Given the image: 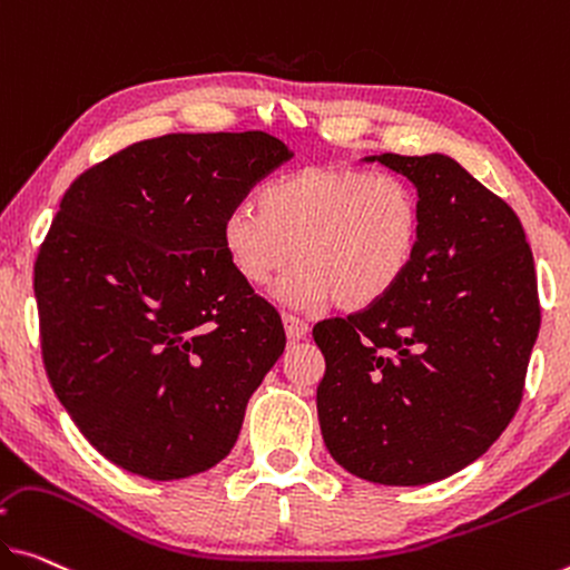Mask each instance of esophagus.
<instances>
[{
    "label": "esophagus",
    "mask_w": 570,
    "mask_h": 570,
    "mask_svg": "<svg viewBox=\"0 0 570 570\" xmlns=\"http://www.w3.org/2000/svg\"><path fill=\"white\" fill-rule=\"evenodd\" d=\"M283 323H285V334L291 341H301L308 336V331H311L308 323H305L303 318H297V315H293V313H283Z\"/></svg>",
    "instance_id": "1"
}]
</instances>
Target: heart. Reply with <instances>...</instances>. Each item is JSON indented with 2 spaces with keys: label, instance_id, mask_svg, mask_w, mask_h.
Segmentation results:
<instances>
[{
  "label": "heart",
  "instance_id": "b5f03b06",
  "mask_svg": "<svg viewBox=\"0 0 570 570\" xmlns=\"http://www.w3.org/2000/svg\"><path fill=\"white\" fill-rule=\"evenodd\" d=\"M257 204L222 218V252L249 287L267 285L295 255L279 285L295 308L331 301L344 311L372 308L415 262L423 208L395 173L308 165L267 180Z\"/></svg>",
  "mask_w": 570,
  "mask_h": 570
}]
</instances>
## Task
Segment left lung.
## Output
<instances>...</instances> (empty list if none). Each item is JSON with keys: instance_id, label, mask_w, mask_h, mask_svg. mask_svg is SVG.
<instances>
[{"instance_id": "obj_1", "label": "left lung", "mask_w": 570, "mask_h": 570, "mask_svg": "<svg viewBox=\"0 0 570 570\" xmlns=\"http://www.w3.org/2000/svg\"><path fill=\"white\" fill-rule=\"evenodd\" d=\"M417 188L413 267L382 303L313 326L326 449L354 476L456 474L518 413L540 331L538 275L510 204L445 155L366 157Z\"/></svg>"}]
</instances>
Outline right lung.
I'll return each mask as SVG.
<instances>
[{
	"label": "right lung",
	"instance_id": "obj_1",
	"mask_svg": "<svg viewBox=\"0 0 570 570\" xmlns=\"http://www.w3.org/2000/svg\"><path fill=\"white\" fill-rule=\"evenodd\" d=\"M293 153L267 132L165 135L78 175L35 259L48 380L89 443L170 481L234 449L285 348L232 273L222 218Z\"/></svg>",
	"mask_w": 570,
	"mask_h": 570
}]
</instances>
